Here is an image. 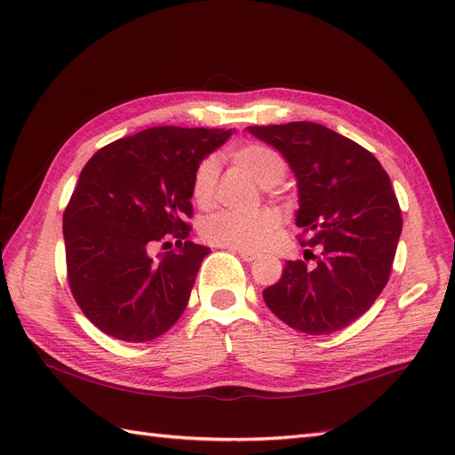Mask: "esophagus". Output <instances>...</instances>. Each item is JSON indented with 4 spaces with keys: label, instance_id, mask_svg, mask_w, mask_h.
<instances>
[{
    "label": "esophagus",
    "instance_id": "1",
    "mask_svg": "<svg viewBox=\"0 0 455 455\" xmlns=\"http://www.w3.org/2000/svg\"><path fill=\"white\" fill-rule=\"evenodd\" d=\"M244 261H254L256 258H258V254H254V252H249V251H235Z\"/></svg>",
    "mask_w": 455,
    "mask_h": 455
}]
</instances>
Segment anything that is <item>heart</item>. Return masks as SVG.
Wrapping results in <instances>:
<instances>
[{
	"label": "heart",
	"mask_w": 455,
	"mask_h": 455,
	"mask_svg": "<svg viewBox=\"0 0 455 455\" xmlns=\"http://www.w3.org/2000/svg\"><path fill=\"white\" fill-rule=\"evenodd\" d=\"M229 159L239 169L249 172L254 182L261 188L277 186L286 176V161L277 151L261 146L246 144L239 146L229 154ZM218 167L212 157L201 161L194 176L191 194L199 209H211L216 197ZM281 224V218L273 211H259L256 214H239L224 211L204 220L201 228L203 237L218 246H228L233 251H261L273 239L275 231Z\"/></svg>",
	"instance_id": "1"
}]
</instances>
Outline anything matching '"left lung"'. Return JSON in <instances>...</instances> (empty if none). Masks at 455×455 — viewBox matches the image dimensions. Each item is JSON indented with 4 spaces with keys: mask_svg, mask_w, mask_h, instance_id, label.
Listing matches in <instances>:
<instances>
[{
    "mask_svg": "<svg viewBox=\"0 0 455 455\" xmlns=\"http://www.w3.org/2000/svg\"><path fill=\"white\" fill-rule=\"evenodd\" d=\"M279 149L296 176V226L316 246V264L286 261L264 291L283 323L311 336L332 334L366 313L389 281L403 214L389 174L368 149L319 123L246 127ZM306 252H311L309 249Z\"/></svg>",
    "mask_w": 455,
    "mask_h": 455,
    "instance_id": "8db88e82",
    "label": "left lung"
}]
</instances>
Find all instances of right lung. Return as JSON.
<instances>
[{
    "label": "right lung",
    "mask_w": 455,
    "mask_h": 455,
    "mask_svg": "<svg viewBox=\"0 0 455 455\" xmlns=\"http://www.w3.org/2000/svg\"><path fill=\"white\" fill-rule=\"evenodd\" d=\"M222 129L154 127L87 161L64 211L68 281L87 319L123 341H151L180 319L209 246L186 241L191 186ZM169 236L178 251L151 259ZM169 244V243H164Z\"/></svg>",
    "instance_id": "1"
}]
</instances>
